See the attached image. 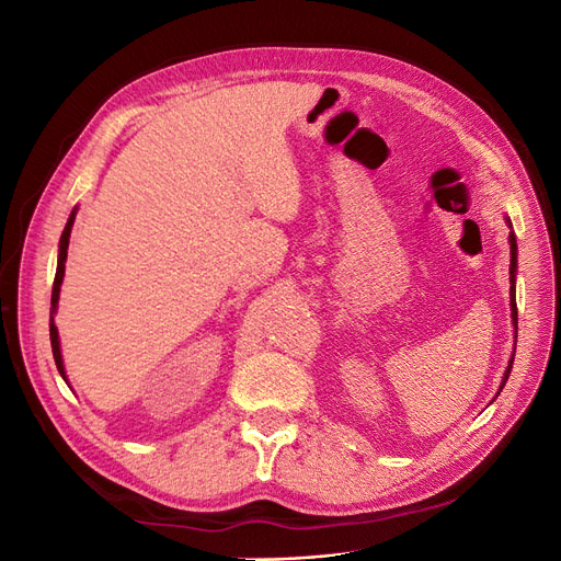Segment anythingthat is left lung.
Listing matches in <instances>:
<instances>
[{"label": "left lung", "mask_w": 561, "mask_h": 561, "mask_svg": "<svg viewBox=\"0 0 561 561\" xmlns=\"http://www.w3.org/2000/svg\"><path fill=\"white\" fill-rule=\"evenodd\" d=\"M507 225H511V219H507ZM507 241H511V311H513V322H515V336H517V301H515V271H517V241H515V233L511 231V236H507ZM517 342V339H515ZM513 360H515V353H513V358H511V363H507V367H505V371H503V381H501V388H499V393L503 390V386H505V381H507V377H511V369H513ZM496 393V396H499Z\"/></svg>", "instance_id": "8db88e82"}]
</instances>
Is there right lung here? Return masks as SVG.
Here are the masks:
<instances>
[{"label": "right lung", "mask_w": 561, "mask_h": 561, "mask_svg": "<svg viewBox=\"0 0 561 561\" xmlns=\"http://www.w3.org/2000/svg\"><path fill=\"white\" fill-rule=\"evenodd\" d=\"M75 217H77V208L72 210L70 219H67V225L62 229L60 236V245H58V268H56V280H54V293H50V348H54V360L56 367L60 371V377L67 381L65 377V367H62V355H60V339H58V328L54 325V313L58 311V299H60V285H62V276H65V260H67V245H70V233H72V225H75Z\"/></svg>", "instance_id": "obj_1"}]
</instances>
